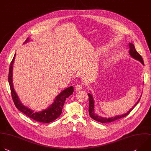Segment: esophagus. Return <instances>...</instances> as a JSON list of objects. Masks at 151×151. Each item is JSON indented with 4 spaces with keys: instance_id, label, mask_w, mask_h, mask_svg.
Returning a JSON list of instances; mask_svg holds the SVG:
<instances>
[{
    "instance_id": "esophagus-1",
    "label": "esophagus",
    "mask_w": 151,
    "mask_h": 151,
    "mask_svg": "<svg viewBox=\"0 0 151 151\" xmlns=\"http://www.w3.org/2000/svg\"><path fill=\"white\" fill-rule=\"evenodd\" d=\"M83 85L82 84H77L75 86V89L76 91H80L81 90V89H82Z\"/></svg>"
}]
</instances>
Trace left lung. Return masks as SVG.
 I'll return each instance as SVG.
<instances>
[{"mask_svg":"<svg viewBox=\"0 0 151 151\" xmlns=\"http://www.w3.org/2000/svg\"><path fill=\"white\" fill-rule=\"evenodd\" d=\"M129 54L133 58H134V59L137 60H139V62H140L143 65H144V63H143V59L142 58V56L137 53V52L136 50V48L134 47V45L132 43H129ZM88 96H89V114L90 116V117L93 119L94 120L96 121V122H101L102 123H109V122H114L115 120H119L121 118H123V117H124L126 116H127L132 111V110L134 108V107L139 103V101L140 98H139V99L138 100V101L134 104V106L131 109H130V110L129 111H127V113L124 114H122V115H120V116H116L115 117H110V118H104V117H102L101 116H98L94 111V101H93V97H92V94L91 93H88ZM141 97V96H140Z\"/></svg>","mask_w":151,"mask_h":151,"instance_id":"8db88e82","label":"left lung"}]
</instances>
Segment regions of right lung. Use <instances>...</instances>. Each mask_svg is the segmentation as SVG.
<instances>
[{
  "mask_svg": "<svg viewBox=\"0 0 151 151\" xmlns=\"http://www.w3.org/2000/svg\"><path fill=\"white\" fill-rule=\"evenodd\" d=\"M28 41L29 38H28L24 43L28 42ZM15 55H14V57L11 63L8 76V82L11 88V95L15 106L20 111L23 113L28 117H30L35 121L45 123H48L53 122L54 120L59 118L61 115L65 100L67 98H68L73 93V87L71 86L61 92L56 97L54 103L47 109L40 111L39 112H34L33 110L29 109L28 107L24 106L21 103L19 97L14 88L12 83V71Z\"/></svg>",
  "mask_w": 151,
  "mask_h": 151,
  "instance_id": "add662e5",
  "label": "right lung"
}]
</instances>
